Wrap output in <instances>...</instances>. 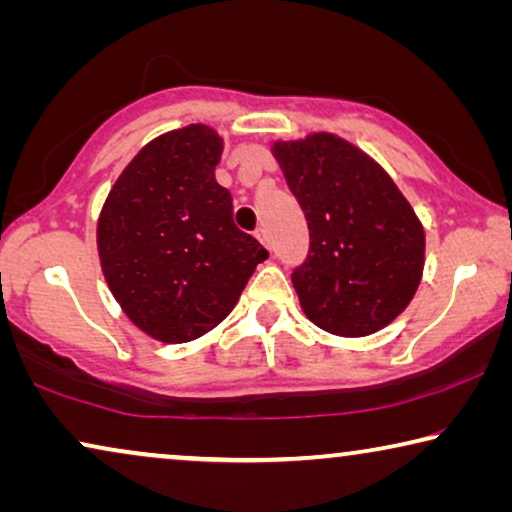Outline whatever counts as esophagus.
Instances as JSON below:
<instances>
[{
  "label": "esophagus",
  "mask_w": 512,
  "mask_h": 512,
  "mask_svg": "<svg viewBox=\"0 0 512 512\" xmlns=\"http://www.w3.org/2000/svg\"><path fill=\"white\" fill-rule=\"evenodd\" d=\"M256 237H258V240H261V242L265 244V247H270V237H268V230H265V228H258V230H256Z\"/></svg>",
  "instance_id": "1"
}]
</instances>
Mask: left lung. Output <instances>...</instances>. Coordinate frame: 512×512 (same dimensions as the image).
Wrapping results in <instances>:
<instances>
[{"instance_id":"8db88e82","label":"left lung","mask_w":512,"mask_h":512,"mask_svg":"<svg viewBox=\"0 0 512 512\" xmlns=\"http://www.w3.org/2000/svg\"><path fill=\"white\" fill-rule=\"evenodd\" d=\"M303 207L310 251L291 282L305 317L342 338L389 326L424 270V228L394 179L331 132L272 146Z\"/></svg>"}]
</instances>
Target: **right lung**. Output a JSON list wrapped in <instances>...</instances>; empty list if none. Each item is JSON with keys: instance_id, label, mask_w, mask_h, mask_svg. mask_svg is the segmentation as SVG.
Returning <instances> with one entry per match:
<instances>
[{"instance_id": "right-lung-1", "label": "right lung", "mask_w": 512, "mask_h": 512, "mask_svg": "<svg viewBox=\"0 0 512 512\" xmlns=\"http://www.w3.org/2000/svg\"><path fill=\"white\" fill-rule=\"evenodd\" d=\"M223 139L193 123L144 146L111 186L97 251L128 319L160 342H191L233 310L268 251L233 221L214 177Z\"/></svg>"}]
</instances>
